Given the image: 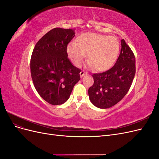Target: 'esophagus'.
Wrapping results in <instances>:
<instances>
[{
	"instance_id": "1",
	"label": "esophagus",
	"mask_w": 159,
	"mask_h": 159,
	"mask_svg": "<svg viewBox=\"0 0 159 159\" xmlns=\"http://www.w3.org/2000/svg\"><path fill=\"white\" fill-rule=\"evenodd\" d=\"M80 74L81 78H82V77H83V76H84L85 74H87V73H86V72H85L84 70H81V71H80Z\"/></svg>"
}]
</instances>
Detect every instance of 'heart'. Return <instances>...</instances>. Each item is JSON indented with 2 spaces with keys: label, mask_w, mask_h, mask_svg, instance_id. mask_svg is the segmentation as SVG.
Returning <instances> with one entry per match:
<instances>
[{
  "label": "heart",
  "mask_w": 159,
  "mask_h": 159,
  "mask_svg": "<svg viewBox=\"0 0 159 159\" xmlns=\"http://www.w3.org/2000/svg\"><path fill=\"white\" fill-rule=\"evenodd\" d=\"M120 50L118 38L97 33H84L79 36L76 42L67 46V54L75 66H80L85 58L89 59L88 65L97 71H105L116 61Z\"/></svg>",
  "instance_id": "b5f03b06"
}]
</instances>
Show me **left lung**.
<instances>
[{
    "mask_svg": "<svg viewBox=\"0 0 159 159\" xmlns=\"http://www.w3.org/2000/svg\"><path fill=\"white\" fill-rule=\"evenodd\" d=\"M136 71L135 57L125 41L111 68L92 75L94 83L88 89L89 98L95 106L107 109L119 102L129 91Z\"/></svg>",
    "mask_w": 159,
    "mask_h": 159,
    "instance_id": "1",
    "label": "left lung"
}]
</instances>
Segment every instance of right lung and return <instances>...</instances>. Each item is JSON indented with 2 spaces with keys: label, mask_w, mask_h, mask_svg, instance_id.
Listing matches in <instances>:
<instances>
[{
  "label": "right lung",
  "mask_w": 159,
  "mask_h": 159,
  "mask_svg": "<svg viewBox=\"0 0 159 159\" xmlns=\"http://www.w3.org/2000/svg\"><path fill=\"white\" fill-rule=\"evenodd\" d=\"M74 36L72 29L56 28L42 36L33 50V84L42 98L51 105L65 103L80 80L81 70L72 65L66 51Z\"/></svg>",
  "instance_id": "obj_1"
}]
</instances>
